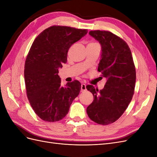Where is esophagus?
Returning a JSON list of instances; mask_svg holds the SVG:
<instances>
[{"mask_svg":"<svg viewBox=\"0 0 157 157\" xmlns=\"http://www.w3.org/2000/svg\"><path fill=\"white\" fill-rule=\"evenodd\" d=\"M86 90V86L85 84H81V92H85Z\"/></svg>","mask_w":157,"mask_h":157,"instance_id":"obj_1","label":"esophagus"}]
</instances>
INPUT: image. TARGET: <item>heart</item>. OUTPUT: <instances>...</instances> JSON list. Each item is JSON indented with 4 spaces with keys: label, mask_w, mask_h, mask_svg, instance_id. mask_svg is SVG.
Masks as SVG:
<instances>
[{
    "label": "heart",
    "mask_w": 157,
    "mask_h": 157,
    "mask_svg": "<svg viewBox=\"0 0 157 157\" xmlns=\"http://www.w3.org/2000/svg\"><path fill=\"white\" fill-rule=\"evenodd\" d=\"M96 44V43H90V44Z\"/></svg>",
    "instance_id": "1"
}]
</instances>
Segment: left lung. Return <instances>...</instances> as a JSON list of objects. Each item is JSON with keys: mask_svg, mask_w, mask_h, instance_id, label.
<instances>
[{"mask_svg": "<svg viewBox=\"0 0 157 157\" xmlns=\"http://www.w3.org/2000/svg\"><path fill=\"white\" fill-rule=\"evenodd\" d=\"M89 34L101 46L98 71L107 78V82L100 90L92 85L86 86L94 98L86 112L94 122L108 125L122 116L132 100L136 68L129 46L121 38L107 31H90Z\"/></svg>", "mask_w": 157, "mask_h": 157, "instance_id": "obj_1", "label": "left lung"}]
</instances>
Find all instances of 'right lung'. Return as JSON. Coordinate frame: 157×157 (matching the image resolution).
Masks as SVG:
<instances>
[{"mask_svg":"<svg viewBox=\"0 0 157 157\" xmlns=\"http://www.w3.org/2000/svg\"><path fill=\"white\" fill-rule=\"evenodd\" d=\"M87 33V29L54 25L33 42L25 60L24 78L27 98L42 120L53 122L62 119L79 94L81 84L78 80L61 86L58 69L67 62L71 45Z\"/></svg>","mask_w":157,"mask_h":157,"instance_id":"obj_1","label":"right lung"}]
</instances>
